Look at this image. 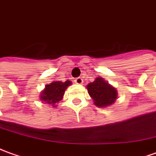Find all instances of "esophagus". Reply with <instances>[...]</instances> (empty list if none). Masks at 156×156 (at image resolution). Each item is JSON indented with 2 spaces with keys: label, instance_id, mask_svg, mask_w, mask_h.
<instances>
[{
  "label": "esophagus",
  "instance_id": "obj_1",
  "mask_svg": "<svg viewBox=\"0 0 156 156\" xmlns=\"http://www.w3.org/2000/svg\"><path fill=\"white\" fill-rule=\"evenodd\" d=\"M75 83H78V84H82L83 83V79L81 78H78L75 79Z\"/></svg>",
  "mask_w": 156,
  "mask_h": 156
}]
</instances>
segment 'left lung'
Instances as JSON below:
<instances>
[{"mask_svg":"<svg viewBox=\"0 0 156 156\" xmlns=\"http://www.w3.org/2000/svg\"><path fill=\"white\" fill-rule=\"evenodd\" d=\"M86 88L94 104L98 108L110 107L116 101L118 97L116 88L101 77H97L94 82L89 83Z\"/></svg>","mask_w":156,"mask_h":156,"instance_id":"1","label":"left lung"}]
</instances>
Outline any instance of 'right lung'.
Masks as SVG:
<instances>
[{
  "label": "right lung",
  "instance_id": "add662e5",
  "mask_svg": "<svg viewBox=\"0 0 156 156\" xmlns=\"http://www.w3.org/2000/svg\"><path fill=\"white\" fill-rule=\"evenodd\" d=\"M71 84L72 82L70 80H66V82L53 81L49 84H46L40 94V100L45 104L55 108L57 103L63 99L66 88Z\"/></svg>",
  "mask_w": 156,
  "mask_h": 156
}]
</instances>
